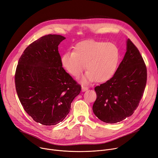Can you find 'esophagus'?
Returning <instances> with one entry per match:
<instances>
[{
  "label": "esophagus",
  "mask_w": 158,
  "mask_h": 158,
  "mask_svg": "<svg viewBox=\"0 0 158 158\" xmlns=\"http://www.w3.org/2000/svg\"><path fill=\"white\" fill-rule=\"evenodd\" d=\"M88 89V88L85 86H82V91H86Z\"/></svg>",
  "instance_id": "1"
}]
</instances>
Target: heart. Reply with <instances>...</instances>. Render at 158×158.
Instances as JSON below:
<instances>
[{
    "label": "heart",
    "mask_w": 158,
    "mask_h": 158,
    "mask_svg": "<svg viewBox=\"0 0 158 158\" xmlns=\"http://www.w3.org/2000/svg\"><path fill=\"white\" fill-rule=\"evenodd\" d=\"M119 60L120 51L115 44L93 39L79 42L73 51L65 52L61 58L62 66L75 77L81 75L86 64L84 82L108 81L116 71Z\"/></svg>",
    "instance_id": "heart-1"
}]
</instances>
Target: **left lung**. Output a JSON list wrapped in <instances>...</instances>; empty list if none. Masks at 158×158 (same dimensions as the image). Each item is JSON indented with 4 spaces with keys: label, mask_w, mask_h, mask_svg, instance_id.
I'll use <instances>...</instances> for the list:
<instances>
[{
    "label": "left lung",
    "mask_w": 158,
    "mask_h": 158,
    "mask_svg": "<svg viewBox=\"0 0 158 158\" xmlns=\"http://www.w3.org/2000/svg\"><path fill=\"white\" fill-rule=\"evenodd\" d=\"M147 76L143 58L128 39L127 51L114 76L94 88L97 96L93 106L94 115L107 123L131 116L143 97Z\"/></svg>",
    "instance_id": "left-lung-1"
}]
</instances>
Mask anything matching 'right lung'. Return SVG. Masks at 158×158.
I'll return each mask as SVG.
<instances>
[{"instance_id": "1", "label": "right lung", "mask_w": 158, "mask_h": 158, "mask_svg": "<svg viewBox=\"0 0 158 158\" xmlns=\"http://www.w3.org/2000/svg\"><path fill=\"white\" fill-rule=\"evenodd\" d=\"M65 37L49 34L31 43L19 59L15 86L25 112L37 123L64 120L81 86L62 67L58 45Z\"/></svg>"}]
</instances>
